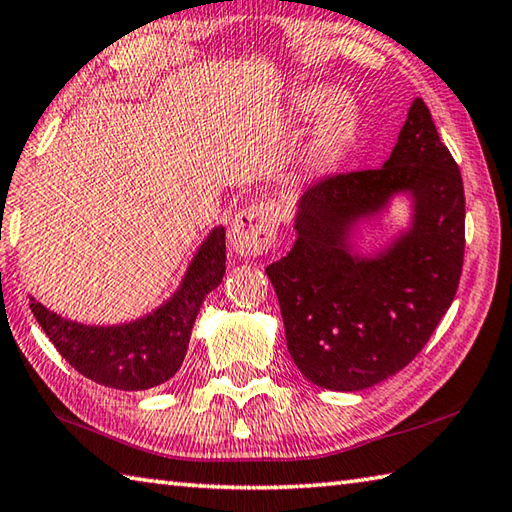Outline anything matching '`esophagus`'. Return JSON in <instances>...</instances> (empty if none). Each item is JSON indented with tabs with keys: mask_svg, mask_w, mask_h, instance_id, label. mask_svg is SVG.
<instances>
[{
	"mask_svg": "<svg viewBox=\"0 0 512 512\" xmlns=\"http://www.w3.org/2000/svg\"><path fill=\"white\" fill-rule=\"evenodd\" d=\"M278 231V211L272 202H260L238 211L229 227V245L238 256H263L272 249Z\"/></svg>",
	"mask_w": 512,
	"mask_h": 512,
	"instance_id": "34e87169",
	"label": "esophagus"
}]
</instances>
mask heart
<instances>
[{"label":"heart","instance_id":"heart-1","mask_svg":"<svg viewBox=\"0 0 512 512\" xmlns=\"http://www.w3.org/2000/svg\"><path fill=\"white\" fill-rule=\"evenodd\" d=\"M294 111L303 118L321 115L312 140L307 144L305 162L316 176L332 171L345 160L354 147L361 129V111L352 100L341 98L339 89L330 84H307L292 98Z\"/></svg>","mask_w":512,"mask_h":512}]
</instances>
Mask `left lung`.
Here are the masks:
<instances>
[{
	"label": "left lung",
	"mask_w": 512,
	"mask_h": 512,
	"mask_svg": "<svg viewBox=\"0 0 512 512\" xmlns=\"http://www.w3.org/2000/svg\"><path fill=\"white\" fill-rule=\"evenodd\" d=\"M397 195L411 225L379 253L353 236ZM464 182L417 98L381 169L339 173L298 198L292 252L267 265L287 350L307 381L356 392L421 352L457 294L464 265Z\"/></svg>",
	"instance_id": "1"
}]
</instances>
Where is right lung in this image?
Masks as SVG:
<instances>
[{"label":"right lung","instance_id":"obj_1","mask_svg":"<svg viewBox=\"0 0 512 512\" xmlns=\"http://www.w3.org/2000/svg\"><path fill=\"white\" fill-rule=\"evenodd\" d=\"M225 227H214L191 258L182 283L147 316L120 325H84L46 310L31 312L73 368L106 388L149 390L169 381L185 361L191 330L209 292L225 276Z\"/></svg>","mask_w":512,"mask_h":512}]
</instances>
